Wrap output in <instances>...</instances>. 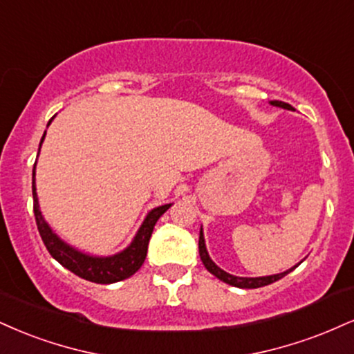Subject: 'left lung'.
Masks as SVG:
<instances>
[{
  "mask_svg": "<svg viewBox=\"0 0 354 354\" xmlns=\"http://www.w3.org/2000/svg\"><path fill=\"white\" fill-rule=\"evenodd\" d=\"M270 104L275 105V107H282V109H287V110H293L292 105L285 104V102H280V100H272ZM199 255H201V261L204 263V267H206V269L209 270L212 275H216L219 280H223V282H225V283L232 285V287H239V288H259V287H263V285L274 283V282H277V280H280V279H282V277H285L287 274H290L292 270L297 269V266H295V267H292L290 270L283 272V274L269 275V277H255V279H250V277H236V275L227 274V272H224L223 269H219V267L211 261L209 254H207V250H206V244H204L203 229H201V232H199Z\"/></svg>",
  "mask_w": 354,
  "mask_h": 354,
  "instance_id": "8db88e82",
  "label": "left lung"
}]
</instances>
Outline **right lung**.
Wrapping results in <instances>:
<instances>
[{
    "mask_svg": "<svg viewBox=\"0 0 354 354\" xmlns=\"http://www.w3.org/2000/svg\"><path fill=\"white\" fill-rule=\"evenodd\" d=\"M44 136L46 133L42 135L41 143L44 142ZM34 169H36V165H34L32 168V199L34 218H36L37 231L41 234V239L44 242L46 249L49 250V254L53 255L62 267H66V269L71 270L72 274L79 275L80 279L88 280V282L113 283L120 282L123 279H129L130 275H133L135 272L143 266L153 227H155L160 216L165 214L171 204H165V206L155 207L151 212H148L147 219L143 221L142 227L136 232L133 242H131L123 252L112 255V257H92V255L82 254L79 252V250L72 249L71 245L62 242L53 231H50V227L44 221V218H42L39 211V203H37L36 194V183H34V174H36Z\"/></svg>",
    "mask_w": 354,
    "mask_h": 354,
    "instance_id": "right-lung-1",
    "label": "right lung"
}]
</instances>
